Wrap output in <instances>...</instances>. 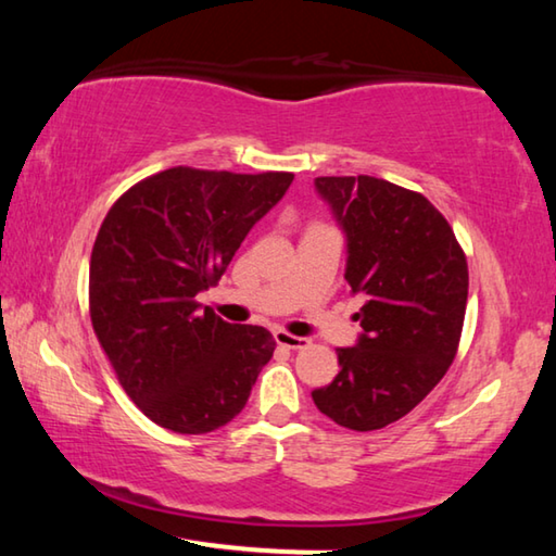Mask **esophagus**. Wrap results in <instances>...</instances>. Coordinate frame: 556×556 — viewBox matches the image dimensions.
<instances>
[{"mask_svg":"<svg viewBox=\"0 0 556 556\" xmlns=\"http://www.w3.org/2000/svg\"><path fill=\"white\" fill-rule=\"evenodd\" d=\"M275 341H277V345H281V348H289V351H301V348L308 345V338L291 336V333H287V331H281V328H277V331H275Z\"/></svg>","mask_w":556,"mask_h":556,"instance_id":"esophagus-1","label":"esophagus"}]
</instances>
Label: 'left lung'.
<instances>
[{"label":"left lung","mask_w":556,"mask_h":556,"mask_svg":"<svg viewBox=\"0 0 556 556\" xmlns=\"http://www.w3.org/2000/svg\"><path fill=\"white\" fill-rule=\"evenodd\" d=\"M316 191L345 232V281L365 304L357 343L336 351L341 372L312 397L336 425L375 431L417 407L456 357L466 255L417 191L375 176H318Z\"/></svg>","instance_id":"1"}]
</instances>
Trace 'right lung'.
<instances>
[{
    "label": "right lung",
    "mask_w": 556,
    "mask_h": 556,
    "mask_svg": "<svg viewBox=\"0 0 556 556\" xmlns=\"http://www.w3.org/2000/svg\"><path fill=\"white\" fill-rule=\"evenodd\" d=\"M289 172L174 166L122 193L90 255V321L129 400L176 434H208L238 417L275 353L262 326H235L195 296L223 271Z\"/></svg>",
    "instance_id": "right-lung-1"
}]
</instances>
